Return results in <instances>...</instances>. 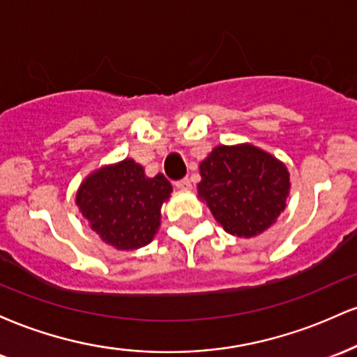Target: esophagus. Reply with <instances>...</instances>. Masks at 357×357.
I'll use <instances>...</instances> for the list:
<instances>
[{"instance_id": "1", "label": "esophagus", "mask_w": 357, "mask_h": 357, "mask_svg": "<svg viewBox=\"0 0 357 357\" xmlns=\"http://www.w3.org/2000/svg\"><path fill=\"white\" fill-rule=\"evenodd\" d=\"M176 188H178V190H183V191L191 190V181L188 178L179 179V181H176Z\"/></svg>"}]
</instances>
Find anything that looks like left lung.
I'll return each instance as SVG.
<instances>
[{"label":"left lung","mask_w":357,"mask_h":357,"mask_svg":"<svg viewBox=\"0 0 357 357\" xmlns=\"http://www.w3.org/2000/svg\"><path fill=\"white\" fill-rule=\"evenodd\" d=\"M199 199L230 235H260L285 210L289 171L284 162L255 146H216L199 162Z\"/></svg>","instance_id":"1"}]
</instances>
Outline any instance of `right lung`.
Segmentation results:
<instances>
[{
  "instance_id": "1",
  "label": "right lung",
  "mask_w": 357,
  "mask_h": 357,
  "mask_svg": "<svg viewBox=\"0 0 357 357\" xmlns=\"http://www.w3.org/2000/svg\"><path fill=\"white\" fill-rule=\"evenodd\" d=\"M173 186L162 174L147 178L134 159L104 166L84 179L75 203L90 228L117 250L151 243L161 225V206Z\"/></svg>"
}]
</instances>
